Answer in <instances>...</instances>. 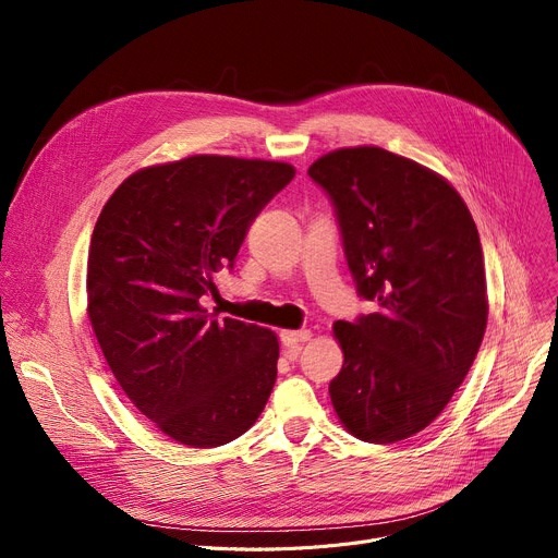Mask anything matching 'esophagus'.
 <instances>
[{
    "label": "esophagus",
    "instance_id": "esophagus-1",
    "mask_svg": "<svg viewBox=\"0 0 558 558\" xmlns=\"http://www.w3.org/2000/svg\"><path fill=\"white\" fill-rule=\"evenodd\" d=\"M310 339H312V332H310V330H282V332H280V341L287 345L289 357H291V355H299L301 343H305V341H310Z\"/></svg>",
    "mask_w": 558,
    "mask_h": 558
}]
</instances>
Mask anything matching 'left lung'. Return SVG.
Wrapping results in <instances>:
<instances>
[{
	"label": "left lung",
	"mask_w": 558,
	"mask_h": 558,
	"mask_svg": "<svg viewBox=\"0 0 558 558\" xmlns=\"http://www.w3.org/2000/svg\"><path fill=\"white\" fill-rule=\"evenodd\" d=\"M307 173L335 205L357 294L375 303L335 324L343 366L332 407L362 441H402L444 412L482 345L477 226L446 179L379 146L332 151Z\"/></svg>",
	"instance_id": "left-lung-1"
}]
</instances>
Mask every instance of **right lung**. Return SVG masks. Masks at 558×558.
Here are the masks:
<instances>
[{
  "label": "right lung",
  "instance_id": "right-lung-1",
  "mask_svg": "<svg viewBox=\"0 0 558 558\" xmlns=\"http://www.w3.org/2000/svg\"><path fill=\"white\" fill-rule=\"evenodd\" d=\"M296 169L192 156L135 171L97 219L87 316L140 412L173 441L217 448L262 414L278 375L271 330L203 307L255 217Z\"/></svg>",
  "mask_w": 558,
  "mask_h": 558
}]
</instances>
